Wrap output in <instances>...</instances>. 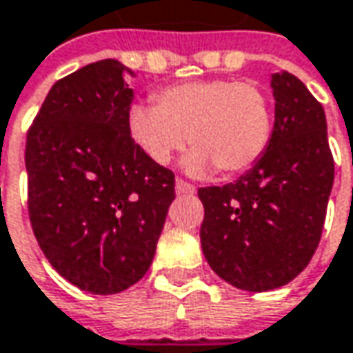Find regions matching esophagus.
<instances>
[{
	"instance_id": "esophagus-1",
	"label": "esophagus",
	"mask_w": 353,
	"mask_h": 353,
	"mask_svg": "<svg viewBox=\"0 0 353 353\" xmlns=\"http://www.w3.org/2000/svg\"><path fill=\"white\" fill-rule=\"evenodd\" d=\"M176 192L179 193V195H193V193H195V188H193L192 183L183 181V179H176Z\"/></svg>"
}]
</instances>
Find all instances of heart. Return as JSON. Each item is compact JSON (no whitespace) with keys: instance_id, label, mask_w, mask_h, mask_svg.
I'll use <instances>...</instances> for the list:
<instances>
[{"instance_id":"heart-1","label":"heart","mask_w":353,"mask_h":353,"mask_svg":"<svg viewBox=\"0 0 353 353\" xmlns=\"http://www.w3.org/2000/svg\"><path fill=\"white\" fill-rule=\"evenodd\" d=\"M128 124L132 140L156 163H168L188 140L195 146L183 160L188 172L217 168L223 176H235L265 154L272 112L267 94L253 83L211 79L163 88L156 108H132Z\"/></svg>"}]
</instances>
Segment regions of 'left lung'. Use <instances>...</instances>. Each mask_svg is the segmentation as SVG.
<instances>
[{
    "instance_id": "obj_1",
    "label": "left lung",
    "mask_w": 353,
    "mask_h": 353,
    "mask_svg": "<svg viewBox=\"0 0 353 353\" xmlns=\"http://www.w3.org/2000/svg\"><path fill=\"white\" fill-rule=\"evenodd\" d=\"M274 128L265 154L235 183L199 188L201 249L225 283L267 292L308 267L334 183L326 114L290 72L270 79Z\"/></svg>"
}]
</instances>
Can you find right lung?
Masks as SVG:
<instances>
[{
  "instance_id": "obj_1",
  "label": "right lung",
  "mask_w": 353,
  "mask_h": 353,
  "mask_svg": "<svg viewBox=\"0 0 353 353\" xmlns=\"http://www.w3.org/2000/svg\"><path fill=\"white\" fill-rule=\"evenodd\" d=\"M130 72L114 59L57 81L27 132V205L41 251L70 284L116 294L152 265L176 176L132 140Z\"/></svg>"
}]
</instances>
